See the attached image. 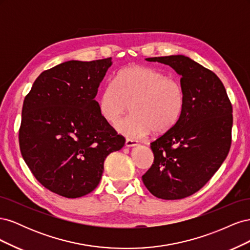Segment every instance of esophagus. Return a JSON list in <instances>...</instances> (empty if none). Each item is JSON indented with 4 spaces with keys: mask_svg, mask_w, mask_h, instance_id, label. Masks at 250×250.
Here are the masks:
<instances>
[{
    "mask_svg": "<svg viewBox=\"0 0 250 250\" xmlns=\"http://www.w3.org/2000/svg\"><path fill=\"white\" fill-rule=\"evenodd\" d=\"M125 146L126 147H135L138 146V141L131 140V139H127L125 142Z\"/></svg>",
    "mask_w": 250,
    "mask_h": 250,
    "instance_id": "esophagus-1",
    "label": "esophagus"
}]
</instances>
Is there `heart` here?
Masks as SVG:
<instances>
[{
    "instance_id": "obj_1",
    "label": "heart",
    "mask_w": 250,
    "mask_h": 250,
    "mask_svg": "<svg viewBox=\"0 0 250 250\" xmlns=\"http://www.w3.org/2000/svg\"><path fill=\"white\" fill-rule=\"evenodd\" d=\"M129 105L133 113L119 124V132L132 139L145 137L151 130L161 134L177 123L185 93L177 80L162 71L131 65L121 70L98 98L101 116L111 125L119 123Z\"/></svg>"
}]
</instances>
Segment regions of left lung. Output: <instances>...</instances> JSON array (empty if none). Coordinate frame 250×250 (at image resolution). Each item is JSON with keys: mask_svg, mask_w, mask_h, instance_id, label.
I'll list each match as a JSON object with an SVG mask.
<instances>
[{"mask_svg": "<svg viewBox=\"0 0 250 250\" xmlns=\"http://www.w3.org/2000/svg\"><path fill=\"white\" fill-rule=\"evenodd\" d=\"M180 75L185 106L177 123L150 144L151 168L142 176L157 198L183 199L206 185L220 168L231 144L232 107L217 75L185 55L146 58Z\"/></svg>", "mask_w": 250, "mask_h": 250, "instance_id": "left-lung-1", "label": "left lung"}]
</instances>
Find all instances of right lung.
Masks as SVG:
<instances>
[{
  "label": "right lung",
  "mask_w": 250,
  "mask_h": 250,
  "mask_svg": "<svg viewBox=\"0 0 250 250\" xmlns=\"http://www.w3.org/2000/svg\"><path fill=\"white\" fill-rule=\"evenodd\" d=\"M111 58L70 60L42 72L25 97L19 133L21 156L53 193L77 198L99 185L104 161L124 146L95 97Z\"/></svg>",
  "instance_id": "right-lung-1"
}]
</instances>
